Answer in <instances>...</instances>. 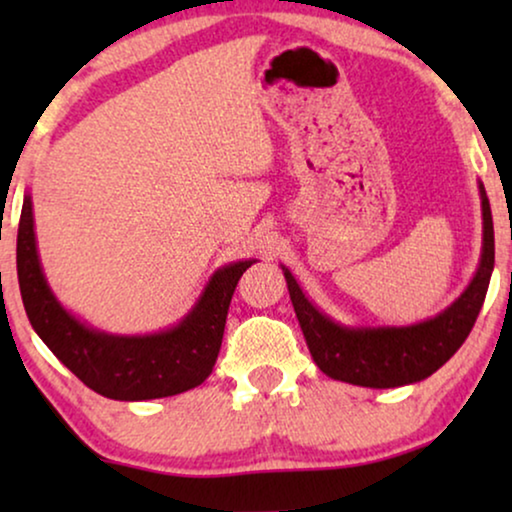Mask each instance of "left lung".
Segmentation results:
<instances>
[{"mask_svg":"<svg viewBox=\"0 0 512 512\" xmlns=\"http://www.w3.org/2000/svg\"><path fill=\"white\" fill-rule=\"evenodd\" d=\"M480 200L482 256L478 272L447 310L419 324L380 328L335 324L305 298L303 289L282 265L298 324L303 328L305 342L321 373L333 380L356 384V387L391 389L426 380L452 359L478 319L494 270V223L482 184Z\"/></svg>","mask_w":512,"mask_h":512,"instance_id":"8db88e82","label":"left lung"}]
</instances>
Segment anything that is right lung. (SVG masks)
<instances>
[{
    "instance_id": "obj_1",
    "label": "right lung",
    "mask_w": 512,
    "mask_h": 512,
    "mask_svg": "<svg viewBox=\"0 0 512 512\" xmlns=\"http://www.w3.org/2000/svg\"><path fill=\"white\" fill-rule=\"evenodd\" d=\"M16 263L27 319L46 347L97 394L114 401H149L207 380L221 349L230 298L242 272L256 261L223 265L177 326L151 335L95 331L58 303L39 263L30 195L20 212Z\"/></svg>"
}]
</instances>
